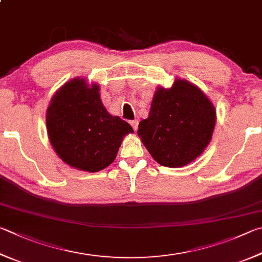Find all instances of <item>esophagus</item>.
Returning <instances> with one entry per match:
<instances>
[{"label":"esophagus","instance_id":"34e87169","mask_svg":"<svg viewBox=\"0 0 262 262\" xmlns=\"http://www.w3.org/2000/svg\"><path fill=\"white\" fill-rule=\"evenodd\" d=\"M130 125H132V127H133V129L134 130H137V128H139V120H133V121H130Z\"/></svg>","mask_w":262,"mask_h":262}]
</instances>
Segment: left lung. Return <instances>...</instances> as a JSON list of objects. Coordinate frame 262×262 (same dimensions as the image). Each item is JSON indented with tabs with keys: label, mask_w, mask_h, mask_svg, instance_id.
<instances>
[{
	"label": "left lung",
	"mask_w": 262,
	"mask_h": 262,
	"mask_svg": "<svg viewBox=\"0 0 262 262\" xmlns=\"http://www.w3.org/2000/svg\"><path fill=\"white\" fill-rule=\"evenodd\" d=\"M215 122V107L205 93L177 78L170 88L157 87L149 117L139 123L137 135L157 163L183 167L210 144Z\"/></svg>",
	"instance_id": "left-lung-1"
}]
</instances>
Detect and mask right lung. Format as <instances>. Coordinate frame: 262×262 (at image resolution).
Segmentation results:
<instances>
[{
	"label": "right lung",
	"mask_w": 262,
	"mask_h": 262,
	"mask_svg": "<svg viewBox=\"0 0 262 262\" xmlns=\"http://www.w3.org/2000/svg\"><path fill=\"white\" fill-rule=\"evenodd\" d=\"M99 85L84 78L65 82L47 108V133L52 149L65 164L98 172L116 159L130 125L111 116L103 105Z\"/></svg>",
	"instance_id": "right-lung-1"
}]
</instances>
